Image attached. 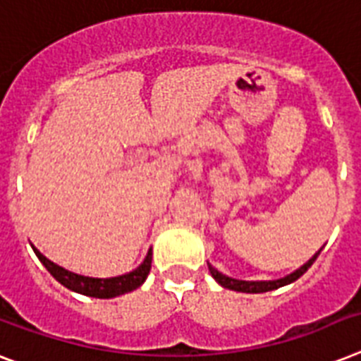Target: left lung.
Masks as SVG:
<instances>
[{
    "label": "left lung",
    "instance_id": "obj_1",
    "mask_svg": "<svg viewBox=\"0 0 361 361\" xmlns=\"http://www.w3.org/2000/svg\"><path fill=\"white\" fill-rule=\"evenodd\" d=\"M317 256H319V252L312 257V259H310V262L304 263V265L300 267V269H297L295 272H291V274H287V276L280 278V280H269V282H247V280H235V278H230V276H226V274L219 272L215 267H211L209 263H207V267H209L211 276L215 278L216 282L221 283L222 287H226V289H231V291H239V293H267V291H272V289H278V287L287 286V283H291V282H295V280H298V278L302 276L304 272H306L307 269L313 265V262L317 259Z\"/></svg>",
    "mask_w": 361,
    "mask_h": 361
}]
</instances>
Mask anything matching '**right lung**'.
Listing matches in <instances>:
<instances>
[{
    "mask_svg": "<svg viewBox=\"0 0 361 361\" xmlns=\"http://www.w3.org/2000/svg\"><path fill=\"white\" fill-rule=\"evenodd\" d=\"M33 247V245H31ZM35 254L40 259L48 272L57 280L59 283H63L64 287H68L70 291L81 293V295H87V297L94 298H113L118 297V295H124V293H130L137 287H140L145 283V280L148 278V272L152 269V248L146 254L145 262L140 263L135 271L128 272V274H122V276L114 278H89L81 276V274H75V272H70L63 267L55 265L54 262H49L48 257L42 256L37 248L33 247Z\"/></svg>",
    "mask_w": 361,
    "mask_h": 361,
    "instance_id": "add662e5",
    "label": "right lung"
}]
</instances>
